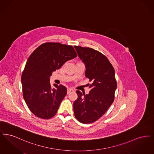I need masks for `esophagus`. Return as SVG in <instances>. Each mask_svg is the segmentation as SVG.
<instances>
[{
    "label": "esophagus",
    "mask_w": 154,
    "mask_h": 154,
    "mask_svg": "<svg viewBox=\"0 0 154 154\" xmlns=\"http://www.w3.org/2000/svg\"><path fill=\"white\" fill-rule=\"evenodd\" d=\"M74 92V90L73 89H71V88H68L67 89V94H70L71 92Z\"/></svg>",
    "instance_id": "34e87169"
}]
</instances>
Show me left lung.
Instances as JSON below:
<instances>
[{"label":"left lung","mask_w":154,"mask_h":154,"mask_svg":"<svg viewBox=\"0 0 154 154\" xmlns=\"http://www.w3.org/2000/svg\"><path fill=\"white\" fill-rule=\"evenodd\" d=\"M79 57L85 66V75L92 81L89 94L76 93L73 103L74 116L82 124H91L99 119L114 100L117 87L115 70L107 58L101 52L89 47L74 46Z\"/></svg>","instance_id":"obj_1"}]
</instances>
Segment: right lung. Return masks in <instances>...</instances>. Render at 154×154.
Wrapping results in <instances>:
<instances>
[{"instance_id": "obj_1", "label": "right lung", "mask_w": 154, "mask_h": 154, "mask_svg": "<svg viewBox=\"0 0 154 154\" xmlns=\"http://www.w3.org/2000/svg\"><path fill=\"white\" fill-rule=\"evenodd\" d=\"M77 54L72 45L59 43L40 45L28 59L21 77L23 97L30 111L37 117H53L67 94L62 85L50 82L53 72L59 69Z\"/></svg>"}]
</instances>
